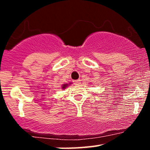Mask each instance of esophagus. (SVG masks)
Wrapping results in <instances>:
<instances>
[{"mask_svg":"<svg viewBox=\"0 0 150 150\" xmlns=\"http://www.w3.org/2000/svg\"><path fill=\"white\" fill-rule=\"evenodd\" d=\"M73 83H74V85H80V80H74V81H73Z\"/></svg>","mask_w":150,"mask_h":150,"instance_id":"1","label":"esophagus"}]
</instances>
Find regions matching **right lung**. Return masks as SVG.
<instances>
[{
    "label": "right lung",
    "mask_w": 150,
    "mask_h": 150,
    "mask_svg": "<svg viewBox=\"0 0 150 150\" xmlns=\"http://www.w3.org/2000/svg\"><path fill=\"white\" fill-rule=\"evenodd\" d=\"M67 86H68V85H67V84H65V85H63V87H62V88H63V89H65V87H67Z\"/></svg>",
    "instance_id": "add662e5"
}]
</instances>
